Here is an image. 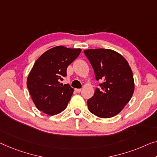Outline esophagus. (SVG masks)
<instances>
[{
  "mask_svg": "<svg viewBox=\"0 0 157 157\" xmlns=\"http://www.w3.org/2000/svg\"><path fill=\"white\" fill-rule=\"evenodd\" d=\"M75 92H78V93L81 92V89H75Z\"/></svg>",
  "mask_w": 157,
  "mask_h": 157,
  "instance_id": "1",
  "label": "esophagus"
}]
</instances>
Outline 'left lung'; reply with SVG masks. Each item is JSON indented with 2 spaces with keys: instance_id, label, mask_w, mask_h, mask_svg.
Wrapping results in <instances>:
<instances>
[{
  "instance_id": "left-lung-1",
  "label": "left lung",
  "mask_w": 157,
  "mask_h": 157,
  "mask_svg": "<svg viewBox=\"0 0 157 157\" xmlns=\"http://www.w3.org/2000/svg\"><path fill=\"white\" fill-rule=\"evenodd\" d=\"M94 72L100 88L87 100L91 113L109 118L120 113L134 92V79L129 64L122 56L111 49L84 51ZM102 82H101V80Z\"/></svg>"
}]
</instances>
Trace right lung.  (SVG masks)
<instances>
[{
	"instance_id": "add662e5",
	"label": "right lung",
	"mask_w": 157,
	"mask_h": 157,
	"mask_svg": "<svg viewBox=\"0 0 157 157\" xmlns=\"http://www.w3.org/2000/svg\"><path fill=\"white\" fill-rule=\"evenodd\" d=\"M81 52L80 48L56 46L43 53L35 62L27 78V86L39 111L53 116L65 109L73 88L60 82L67 75V67Z\"/></svg>"
}]
</instances>
